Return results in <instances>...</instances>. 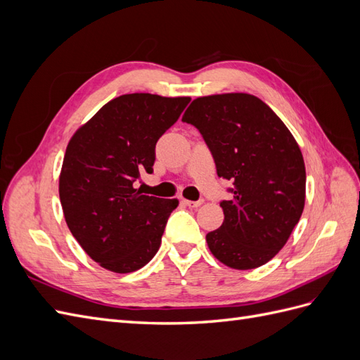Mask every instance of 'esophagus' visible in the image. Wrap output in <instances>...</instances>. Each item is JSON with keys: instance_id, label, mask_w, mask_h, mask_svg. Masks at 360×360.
I'll list each match as a JSON object with an SVG mask.
<instances>
[{"instance_id": "34e87169", "label": "esophagus", "mask_w": 360, "mask_h": 360, "mask_svg": "<svg viewBox=\"0 0 360 360\" xmlns=\"http://www.w3.org/2000/svg\"><path fill=\"white\" fill-rule=\"evenodd\" d=\"M181 202L186 207H189V209H198V207L202 204V201H191V200H183Z\"/></svg>"}]
</instances>
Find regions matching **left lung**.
<instances>
[{"mask_svg":"<svg viewBox=\"0 0 360 360\" xmlns=\"http://www.w3.org/2000/svg\"><path fill=\"white\" fill-rule=\"evenodd\" d=\"M183 122L200 130L217 176L234 184L233 200L221 202V228L205 236L210 252L237 270L266 264L304 207L307 171L297 141L270 106L248 93L197 97Z\"/></svg>","mask_w":360,"mask_h":360,"instance_id":"obj_1","label":"left lung"}]
</instances>
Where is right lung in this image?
I'll list each match as a JSON object with an SVG mask.
<instances>
[{"label":"right lung","instance_id":"1","mask_svg":"<svg viewBox=\"0 0 360 360\" xmlns=\"http://www.w3.org/2000/svg\"><path fill=\"white\" fill-rule=\"evenodd\" d=\"M189 101L123 94L72 135L58 181L63 214L76 242L101 267L130 274L156 255L179 200L143 195L135 181L143 171L153 172L158 139Z\"/></svg>","mask_w":360,"mask_h":360}]
</instances>
